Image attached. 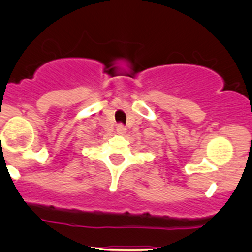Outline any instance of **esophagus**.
I'll use <instances>...</instances> for the list:
<instances>
[{"mask_svg": "<svg viewBox=\"0 0 252 252\" xmlns=\"http://www.w3.org/2000/svg\"><path fill=\"white\" fill-rule=\"evenodd\" d=\"M116 131L118 134H124L126 133V126H124L123 124H118V126H116Z\"/></svg>", "mask_w": 252, "mask_h": 252, "instance_id": "obj_1", "label": "esophagus"}]
</instances>
